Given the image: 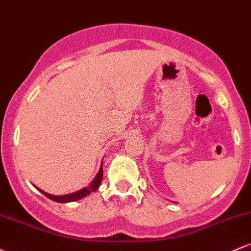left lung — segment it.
Here are the masks:
<instances>
[{"mask_svg":"<svg viewBox=\"0 0 251 251\" xmlns=\"http://www.w3.org/2000/svg\"><path fill=\"white\" fill-rule=\"evenodd\" d=\"M172 202H173V201H172ZM173 203H176V202H173Z\"/></svg>","mask_w":251,"mask_h":251,"instance_id":"obj_1","label":"left lung"}]
</instances>
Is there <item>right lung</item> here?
<instances>
[{
  "label": "right lung",
  "mask_w": 251,
  "mask_h": 251,
  "mask_svg": "<svg viewBox=\"0 0 251 251\" xmlns=\"http://www.w3.org/2000/svg\"><path fill=\"white\" fill-rule=\"evenodd\" d=\"M103 161V160H102ZM102 178H103V168H102V165L101 167H100L99 170V173L96 174V176L94 178V180L91 181L90 185L86 186V188H83L80 190H78V191L75 192H72V194H67V195H61V196H56V195H50L48 192L43 191V190L36 188L37 190H39V191L42 192V194L44 195V196H47L48 199L51 200V201H55V202H59V203H68V202H75V201H78V200H81L84 199V197L89 196V195L91 194V192H95L97 189L100 188V185H101V181H102Z\"/></svg>",
  "instance_id": "1"
}]
</instances>
